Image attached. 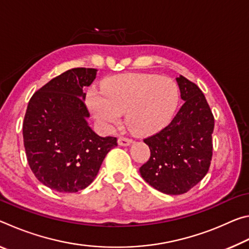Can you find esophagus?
<instances>
[{"label":"esophagus","mask_w":249,"mask_h":249,"mask_svg":"<svg viewBox=\"0 0 249 249\" xmlns=\"http://www.w3.org/2000/svg\"><path fill=\"white\" fill-rule=\"evenodd\" d=\"M133 142V141L130 140L128 137H124V136H121L119 138V145L121 146H128Z\"/></svg>","instance_id":"obj_1"}]
</instances>
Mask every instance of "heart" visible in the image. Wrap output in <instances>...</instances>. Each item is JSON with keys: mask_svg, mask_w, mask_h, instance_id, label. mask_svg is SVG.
I'll return each instance as SVG.
<instances>
[{"mask_svg": "<svg viewBox=\"0 0 249 249\" xmlns=\"http://www.w3.org/2000/svg\"><path fill=\"white\" fill-rule=\"evenodd\" d=\"M175 80L158 74L115 75L103 82V92L91 89L89 107L101 123L111 126L126 112V123L138 135H149L169 123L179 102Z\"/></svg>", "mask_w": 249, "mask_h": 249, "instance_id": "heart-1", "label": "heart"}]
</instances>
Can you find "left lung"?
<instances>
[{
	"mask_svg": "<svg viewBox=\"0 0 249 249\" xmlns=\"http://www.w3.org/2000/svg\"><path fill=\"white\" fill-rule=\"evenodd\" d=\"M182 107L165 128L144 140L150 157L140 168L151 187L167 195L188 192L208 174L213 155L214 116L196 83L177 78Z\"/></svg>",
	"mask_w": 249,
	"mask_h": 249,
	"instance_id": "obj_1",
	"label": "left lung"
}]
</instances>
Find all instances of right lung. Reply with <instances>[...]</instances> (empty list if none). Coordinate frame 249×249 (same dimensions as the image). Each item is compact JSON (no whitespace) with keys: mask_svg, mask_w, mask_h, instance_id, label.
Here are the masks:
<instances>
[{"mask_svg":"<svg viewBox=\"0 0 249 249\" xmlns=\"http://www.w3.org/2000/svg\"><path fill=\"white\" fill-rule=\"evenodd\" d=\"M95 69L73 68L50 80L29 100L23 122L28 165L52 190L72 193L87 188L98 175L117 138L101 137L88 125L90 116L83 88Z\"/></svg>","mask_w":249,"mask_h":249,"instance_id":"right-lung-1","label":"right lung"}]
</instances>
